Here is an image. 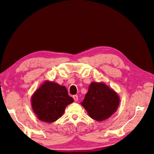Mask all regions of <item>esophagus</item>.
I'll list each match as a JSON object with an SVG mask.
<instances>
[{
  "mask_svg": "<svg viewBox=\"0 0 154 154\" xmlns=\"http://www.w3.org/2000/svg\"><path fill=\"white\" fill-rule=\"evenodd\" d=\"M72 98H73V99H74V100L75 101H77L78 100V97L77 95H74V96L72 97Z\"/></svg>",
  "mask_w": 154,
  "mask_h": 154,
  "instance_id": "34e87169",
  "label": "esophagus"
}]
</instances>
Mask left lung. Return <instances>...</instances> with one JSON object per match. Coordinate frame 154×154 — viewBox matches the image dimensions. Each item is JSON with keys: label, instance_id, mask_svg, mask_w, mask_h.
<instances>
[{"label": "left lung", "instance_id": "1", "mask_svg": "<svg viewBox=\"0 0 154 154\" xmlns=\"http://www.w3.org/2000/svg\"><path fill=\"white\" fill-rule=\"evenodd\" d=\"M120 103L117 93L105 83L92 82L81 105L93 120L101 122L109 119Z\"/></svg>", "mask_w": 154, "mask_h": 154}]
</instances>
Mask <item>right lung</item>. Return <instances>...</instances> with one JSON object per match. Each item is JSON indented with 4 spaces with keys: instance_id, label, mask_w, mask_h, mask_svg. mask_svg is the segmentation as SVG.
Returning a JSON list of instances; mask_svg holds the SVG:
<instances>
[{
    "instance_id": "add662e5",
    "label": "right lung",
    "mask_w": 154,
    "mask_h": 154,
    "mask_svg": "<svg viewBox=\"0 0 154 154\" xmlns=\"http://www.w3.org/2000/svg\"><path fill=\"white\" fill-rule=\"evenodd\" d=\"M31 101L37 118L49 123L59 119L66 107L74 101L65 86L48 80L33 93Z\"/></svg>"
}]
</instances>
